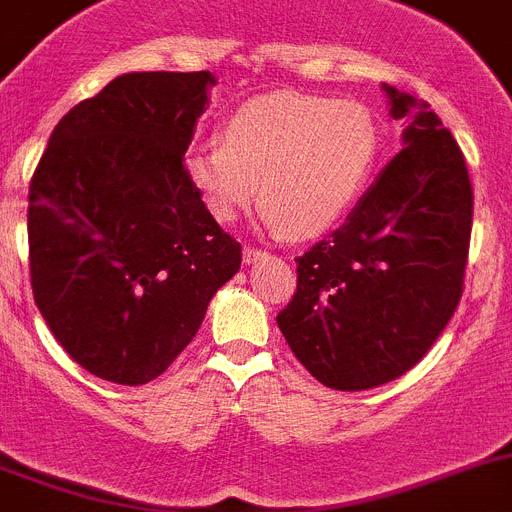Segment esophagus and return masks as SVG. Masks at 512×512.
<instances>
[{
  "instance_id": "34e87169",
  "label": "esophagus",
  "mask_w": 512,
  "mask_h": 512,
  "mask_svg": "<svg viewBox=\"0 0 512 512\" xmlns=\"http://www.w3.org/2000/svg\"><path fill=\"white\" fill-rule=\"evenodd\" d=\"M261 259H266L264 248L243 246V261H246V264H253V261H261Z\"/></svg>"
}]
</instances>
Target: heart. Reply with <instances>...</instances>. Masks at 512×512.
Returning a JSON list of instances; mask_svg holds the SVG:
<instances>
[{
  "instance_id": "b5f03b06",
  "label": "heart",
  "mask_w": 512,
  "mask_h": 512,
  "mask_svg": "<svg viewBox=\"0 0 512 512\" xmlns=\"http://www.w3.org/2000/svg\"><path fill=\"white\" fill-rule=\"evenodd\" d=\"M378 152L381 131L363 103L271 93L238 106L223 139L187 149L185 175L220 223L261 192L266 223L314 236L358 203Z\"/></svg>"
}]
</instances>
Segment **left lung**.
<instances>
[{"mask_svg":"<svg viewBox=\"0 0 512 512\" xmlns=\"http://www.w3.org/2000/svg\"><path fill=\"white\" fill-rule=\"evenodd\" d=\"M406 147L348 220L297 256V292L276 314L299 363L327 388L365 391L414 368L464 292L472 182L429 103L393 86Z\"/></svg>","mask_w":512,"mask_h":512,"instance_id":"obj_1","label":"left lung"}]
</instances>
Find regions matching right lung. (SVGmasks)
<instances>
[{"mask_svg": "<svg viewBox=\"0 0 512 512\" xmlns=\"http://www.w3.org/2000/svg\"><path fill=\"white\" fill-rule=\"evenodd\" d=\"M215 78L126 73L68 111L30 180L35 304L88 373L142 386L200 330L241 243L185 175Z\"/></svg>", "mask_w": 512, "mask_h": 512, "instance_id": "right-lung-1", "label": "right lung"}]
</instances>
